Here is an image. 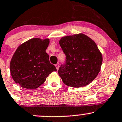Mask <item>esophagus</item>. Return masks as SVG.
I'll use <instances>...</instances> for the list:
<instances>
[{
    "mask_svg": "<svg viewBox=\"0 0 122 122\" xmlns=\"http://www.w3.org/2000/svg\"><path fill=\"white\" fill-rule=\"evenodd\" d=\"M55 66H56V69H57V70H58V68H59V64H56V65H55Z\"/></svg>",
    "mask_w": 122,
    "mask_h": 122,
    "instance_id": "obj_1",
    "label": "esophagus"
}]
</instances>
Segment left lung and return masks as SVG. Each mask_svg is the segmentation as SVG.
Masks as SVG:
<instances>
[{
	"instance_id": "obj_1",
	"label": "left lung",
	"mask_w": 122,
	"mask_h": 122,
	"mask_svg": "<svg viewBox=\"0 0 122 122\" xmlns=\"http://www.w3.org/2000/svg\"><path fill=\"white\" fill-rule=\"evenodd\" d=\"M59 43L66 56L58 71L62 81L73 87L90 83L98 75L102 62L96 43L81 33L62 37Z\"/></svg>"
}]
</instances>
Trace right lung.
Instances as JSON below:
<instances>
[{
  "instance_id": "obj_1",
  "label": "right lung",
  "mask_w": 122,
  "mask_h": 122,
  "mask_svg": "<svg viewBox=\"0 0 122 122\" xmlns=\"http://www.w3.org/2000/svg\"><path fill=\"white\" fill-rule=\"evenodd\" d=\"M49 39L33 38L17 48L10 61V73L21 87L35 89L43 83L56 66L50 63L46 52Z\"/></svg>"
}]
</instances>
